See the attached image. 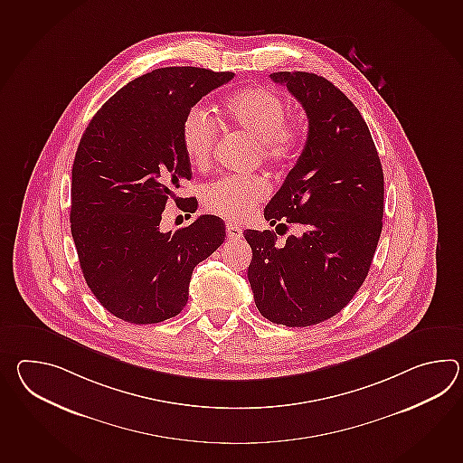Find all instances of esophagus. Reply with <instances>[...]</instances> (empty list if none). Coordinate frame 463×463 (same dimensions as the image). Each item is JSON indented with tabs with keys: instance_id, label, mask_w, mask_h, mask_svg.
Instances as JSON below:
<instances>
[{
	"instance_id": "esophagus-1",
	"label": "esophagus",
	"mask_w": 463,
	"mask_h": 463,
	"mask_svg": "<svg viewBox=\"0 0 463 463\" xmlns=\"http://www.w3.org/2000/svg\"><path fill=\"white\" fill-rule=\"evenodd\" d=\"M226 234L231 241H239L242 237V229L236 224H227Z\"/></svg>"
}]
</instances>
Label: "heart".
Instances as JSON below:
<instances>
[{
    "label": "heart",
    "instance_id": "1",
    "mask_svg": "<svg viewBox=\"0 0 463 463\" xmlns=\"http://www.w3.org/2000/svg\"><path fill=\"white\" fill-rule=\"evenodd\" d=\"M222 114L229 123L259 141V153L270 165H288L304 139V123L286 118V103L268 88L250 86L231 94ZM181 143L191 165L211 161L216 144V124L203 108H193L181 126ZM268 183L259 175H222L203 191V204L211 214L241 221L268 195Z\"/></svg>",
    "mask_w": 463,
    "mask_h": 463
}]
</instances>
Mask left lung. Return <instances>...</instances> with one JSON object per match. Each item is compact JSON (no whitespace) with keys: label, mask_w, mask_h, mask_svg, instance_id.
Segmentation results:
<instances>
[{"label":"left lung","mask_w":463,"mask_h":463,"mask_svg":"<svg viewBox=\"0 0 463 463\" xmlns=\"http://www.w3.org/2000/svg\"><path fill=\"white\" fill-rule=\"evenodd\" d=\"M308 119L307 141L264 217L284 231H244L259 312L274 324L308 327L334 317L369 274L383 216V171L369 128L349 98L314 72L279 71Z\"/></svg>","instance_id":"obj_1"}]
</instances>
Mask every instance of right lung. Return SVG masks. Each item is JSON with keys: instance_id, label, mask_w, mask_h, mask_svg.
Masks as SVG:
<instances>
[{"instance_id": "add662e5", "label": "right lung", "mask_w": 463, "mask_h": 463, "mask_svg": "<svg viewBox=\"0 0 463 463\" xmlns=\"http://www.w3.org/2000/svg\"><path fill=\"white\" fill-rule=\"evenodd\" d=\"M234 78L204 68H161L111 96L82 134L72 165L71 234L94 298L118 319L157 324L189 298L199 262L224 242L217 216L159 229L167 199L191 179L181 143L187 111ZM194 207V197L184 199Z\"/></svg>"}]
</instances>
